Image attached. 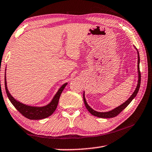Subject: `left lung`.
Wrapping results in <instances>:
<instances>
[{
    "instance_id": "8db88e82",
    "label": "left lung",
    "mask_w": 152,
    "mask_h": 152,
    "mask_svg": "<svg viewBox=\"0 0 152 152\" xmlns=\"http://www.w3.org/2000/svg\"><path fill=\"white\" fill-rule=\"evenodd\" d=\"M137 54H138V66H137V67H138V68H137L138 69V83H137V85L135 90H134V91L133 92V93L132 94L131 97H130L124 103H123L122 104L119 105L118 107L113 109L112 110L108 111V112H97V111L94 110L88 105V103H87V102H86V99L85 97V92H84V93H83L84 103H85L86 109L88 110V112H90L91 114L95 115V116L99 117V118H114L115 116H116L117 115H118L122 110L125 109V108L128 106L129 103L132 102V100L136 97L137 94L138 93V91L139 90V87H140V85H141V72H140V69H139L140 57H139L138 50H137Z\"/></svg>"
}]
</instances>
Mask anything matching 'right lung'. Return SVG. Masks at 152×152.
Masks as SVG:
<instances>
[{
  "instance_id": "right-lung-1",
  "label": "right lung",
  "mask_w": 152,
  "mask_h": 152,
  "mask_svg": "<svg viewBox=\"0 0 152 152\" xmlns=\"http://www.w3.org/2000/svg\"><path fill=\"white\" fill-rule=\"evenodd\" d=\"M6 74V73H5ZM4 85H5V90L6 93L9 99L10 100L12 104L15 107L19 112H20L23 116L27 118L30 120H41L46 118L50 116V115L53 114L58 105L59 99L60 95L62 93V91L67 85V83H65L62 85L61 87L57 91V93L54 95L53 98L52 99L51 102L49 104L45 105L42 107H37V106H31V105H28L23 103L18 102L15 98H13L9 91L7 88V80H6V74L4 76Z\"/></svg>"
}]
</instances>
